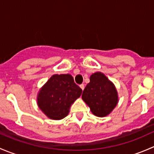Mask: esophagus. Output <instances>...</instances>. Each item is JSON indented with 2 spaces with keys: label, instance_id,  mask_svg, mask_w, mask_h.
Wrapping results in <instances>:
<instances>
[{
  "label": "esophagus",
  "instance_id": "esophagus-1",
  "mask_svg": "<svg viewBox=\"0 0 154 154\" xmlns=\"http://www.w3.org/2000/svg\"><path fill=\"white\" fill-rule=\"evenodd\" d=\"M80 88H81V89L83 91V89H84V88H85L84 84H81V85H80Z\"/></svg>",
  "mask_w": 154,
  "mask_h": 154
}]
</instances>
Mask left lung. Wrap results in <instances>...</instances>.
Segmentation results:
<instances>
[{
    "instance_id": "left-lung-1",
    "label": "left lung",
    "mask_w": 154,
    "mask_h": 154,
    "mask_svg": "<svg viewBox=\"0 0 154 154\" xmlns=\"http://www.w3.org/2000/svg\"><path fill=\"white\" fill-rule=\"evenodd\" d=\"M90 82L82 94L83 101L97 117H105L112 112L119 103V94L114 83L102 72L90 76Z\"/></svg>"
}]
</instances>
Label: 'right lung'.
Listing matches in <instances>:
<instances>
[{"instance_id":"right-lung-1","label":"right lung","mask_w":154,"mask_h":154,"mask_svg":"<svg viewBox=\"0 0 154 154\" xmlns=\"http://www.w3.org/2000/svg\"><path fill=\"white\" fill-rule=\"evenodd\" d=\"M82 91L71 74H54L38 91L37 104L49 119L61 120L68 116Z\"/></svg>"}]
</instances>
